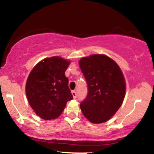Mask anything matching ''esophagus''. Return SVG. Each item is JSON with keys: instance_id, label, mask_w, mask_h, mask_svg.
Listing matches in <instances>:
<instances>
[{"instance_id": "obj_1", "label": "esophagus", "mask_w": 154, "mask_h": 154, "mask_svg": "<svg viewBox=\"0 0 154 154\" xmlns=\"http://www.w3.org/2000/svg\"><path fill=\"white\" fill-rule=\"evenodd\" d=\"M72 96L74 98H77V92L75 91H72Z\"/></svg>"}]
</instances>
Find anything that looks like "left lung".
I'll return each instance as SVG.
<instances>
[{"label": "left lung", "mask_w": 154, "mask_h": 154, "mask_svg": "<svg viewBox=\"0 0 154 154\" xmlns=\"http://www.w3.org/2000/svg\"><path fill=\"white\" fill-rule=\"evenodd\" d=\"M87 83V98L80 104L82 112L92 123L110 120L121 106L126 84L121 69L109 57L94 54L79 62Z\"/></svg>", "instance_id": "8db88e82"}]
</instances>
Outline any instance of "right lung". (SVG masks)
<instances>
[{
    "label": "right lung",
    "mask_w": 154,
    "mask_h": 154,
    "mask_svg": "<svg viewBox=\"0 0 154 154\" xmlns=\"http://www.w3.org/2000/svg\"><path fill=\"white\" fill-rule=\"evenodd\" d=\"M70 61L59 56L43 59L30 72L26 95L31 108L44 120L56 119L73 99L65 72Z\"/></svg>",
    "instance_id": "add662e5"
}]
</instances>
